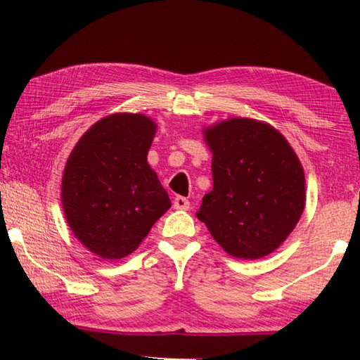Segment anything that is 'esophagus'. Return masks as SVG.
<instances>
[{"mask_svg": "<svg viewBox=\"0 0 360 360\" xmlns=\"http://www.w3.org/2000/svg\"><path fill=\"white\" fill-rule=\"evenodd\" d=\"M173 206H174V210L187 211L188 206H191V203H188V200L184 198V197H176V198L173 200Z\"/></svg>", "mask_w": 360, "mask_h": 360, "instance_id": "obj_1", "label": "esophagus"}]
</instances>
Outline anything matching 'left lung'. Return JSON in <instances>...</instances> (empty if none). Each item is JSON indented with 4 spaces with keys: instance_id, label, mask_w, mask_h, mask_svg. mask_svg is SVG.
I'll use <instances>...</instances> for the list:
<instances>
[{
    "instance_id": "obj_1",
    "label": "left lung",
    "mask_w": 360,
    "mask_h": 360,
    "mask_svg": "<svg viewBox=\"0 0 360 360\" xmlns=\"http://www.w3.org/2000/svg\"><path fill=\"white\" fill-rule=\"evenodd\" d=\"M212 191L197 217L231 257L255 260L283 245L307 205L304 172L288 139L264 120L229 117L202 129Z\"/></svg>"
}]
</instances>
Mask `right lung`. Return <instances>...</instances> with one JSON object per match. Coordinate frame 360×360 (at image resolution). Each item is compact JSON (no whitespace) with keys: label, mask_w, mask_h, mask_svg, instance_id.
I'll return each mask as SVG.
<instances>
[{"label":"right lung","mask_w":360,"mask_h":360,"mask_svg":"<svg viewBox=\"0 0 360 360\" xmlns=\"http://www.w3.org/2000/svg\"><path fill=\"white\" fill-rule=\"evenodd\" d=\"M157 124L144 114L114 112L90 127L66 160L62 206L72 235L90 252L119 260L136 251L172 208L148 163Z\"/></svg>","instance_id":"right-lung-1"}]
</instances>
